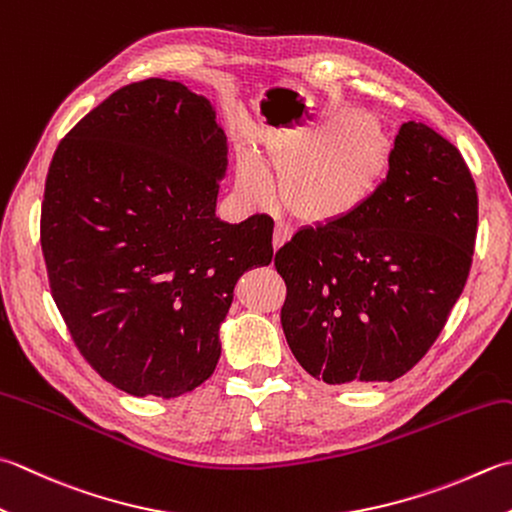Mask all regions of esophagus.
<instances>
[{"mask_svg": "<svg viewBox=\"0 0 512 512\" xmlns=\"http://www.w3.org/2000/svg\"><path fill=\"white\" fill-rule=\"evenodd\" d=\"M290 235H293V230H290V226L284 224V222H277L275 235H273V246H275V248L284 246V244L288 242V239H290Z\"/></svg>", "mask_w": 512, "mask_h": 512, "instance_id": "obj_1", "label": "esophagus"}]
</instances>
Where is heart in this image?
Wrapping results in <instances>:
<instances>
[{
  "mask_svg": "<svg viewBox=\"0 0 512 512\" xmlns=\"http://www.w3.org/2000/svg\"><path fill=\"white\" fill-rule=\"evenodd\" d=\"M384 166V139L368 126L322 130L264 155L266 173L282 186L288 208L313 222H339L357 213L375 193ZM237 184L253 204L273 197V184L248 157L239 162Z\"/></svg>",
  "mask_w": 512,
  "mask_h": 512,
  "instance_id": "obj_1",
  "label": "heart"
}]
</instances>
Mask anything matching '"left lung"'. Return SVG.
<instances>
[{"label": "left lung", "mask_w": 512, "mask_h": 512, "mask_svg": "<svg viewBox=\"0 0 512 512\" xmlns=\"http://www.w3.org/2000/svg\"><path fill=\"white\" fill-rule=\"evenodd\" d=\"M475 237L477 190L462 153L422 122L402 124L368 202L277 250L297 362L333 386L406 375L462 295Z\"/></svg>", "instance_id": "1"}]
</instances>
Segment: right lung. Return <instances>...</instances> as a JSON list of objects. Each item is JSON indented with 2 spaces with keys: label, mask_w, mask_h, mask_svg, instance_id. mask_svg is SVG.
Segmentation results:
<instances>
[{
  "label": "right lung",
  "mask_w": 512,
  "mask_h": 512,
  "mask_svg": "<svg viewBox=\"0 0 512 512\" xmlns=\"http://www.w3.org/2000/svg\"><path fill=\"white\" fill-rule=\"evenodd\" d=\"M228 146L215 108L144 79L59 142L42 250L79 353L135 397H179L213 375L237 279L273 259V219L215 215Z\"/></svg>",
  "instance_id": "right-lung-1"
}]
</instances>
